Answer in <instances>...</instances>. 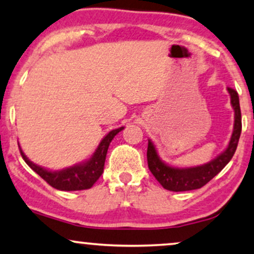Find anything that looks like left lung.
<instances>
[{
  "mask_svg": "<svg viewBox=\"0 0 254 254\" xmlns=\"http://www.w3.org/2000/svg\"><path fill=\"white\" fill-rule=\"evenodd\" d=\"M227 90L231 96V105L234 109L233 133L227 148L213 160L205 165L195 166V167H173L161 160L156 152L154 143L152 142V140H148V148H147L148 168L165 190H173V192H184V190L201 189L208 181L213 179L232 159L238 142H239L240 133H242V112H240L239 96H238L237 90L230 88V87Z\"/></svg>",
  "mask_w": 254,
  "mask_h": 254,
  "instance_id": "1",
  "label": "left lung"
}]
</instances>
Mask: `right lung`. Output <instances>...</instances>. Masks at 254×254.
Returning <instances> with one entry per match:
<instances>
[{
  "mask_svg": "<svg viewBox=\"0 0 254 254\" xmlns=\"http://www.w3.org/2000/svg\"><path fill=\"white\" fill-rule=\"evenodd\" d=\"M122 129H124V127L111 130L101 140L96 151L94 152V154L90 156L88 160L61 171L46 170V168L41 167V166L33 164L24 155V153L22 152L21 147L20 152L23 160L27 162V165L29 166L31 170L39 174L43 180L47 181V184H49L54 189L60 190H88L98 181L99 178L103 173V167H105L106 155H107L109 143L112 142L114 136L119 132H121Z\"/></svg>",
  "mask_w": 254,
  "mask_h": 254,
  "instance_id": "add662e5",
  "label": "right lung"
}]
</instances>
